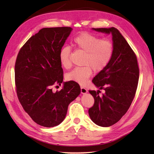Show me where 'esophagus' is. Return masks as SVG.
<instances>
[{
  "mask_svg": "<svg viewBox=\"0 0 154 154\" xmlns=\"http://www.w3.org/2000/svg\"><path fill=\"white\" fill-rule=\"evenodd\" d=\"M87 92H88V91L85 88L81 87V92H82V94H86V93H87Z\"/></svg>",
  "mask_w": 154,
  "mask_h": 154,
  "instance_id": "1",
  "label": "esophagus"
}]
</instances>
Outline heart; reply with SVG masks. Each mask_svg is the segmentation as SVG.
Instances as JSON below:
<instances>
[{
  "label": "heart",
  "instance_id": "obj_1",
  "mask_svg": "<svg viewBox=\"0 0 154 154\" xmlns=\"http://www.w3.org/2000/svg\"><path fill=\"white\" fill-rule=\"evenodd\" d=\"M73 45L77 49L85 53L83 62L85 66L74 68L67 74L66 78L68 81L84 85L92 75L93 70L96 72H100L109 64L114 54V45L109 40L101 39L99 36L87 32L76 36L73 40ZM59 57L64 68L71 67L69 47L63 48Z\"/></svg>",
  "mask_w": 154,
  "mask_h": 154
}]
</instances>
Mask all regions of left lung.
<instances>
[{"label":"left lung","mask_w":154,"mask_h":154,"mask_svg":"<svg viewBox=\"0 0 154 154\" xmlns=\"http://www.w3.org/2000/svg\"><path fill=\"white\" fill-rule=\"evenodd\" d=\"M112 34L114 54L107 67L93 78L92 83L100 89L89 91L94 103L88 109L91 120L100 127H107L117 123L126 114L136 95L139 69L136 54L127 40L115 27L92 28Z\"/></svg>","instance_id":"left-lung-1"}]
</instances>
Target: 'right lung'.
I'll return each mask as SVG.
<instances>
[{"label":"right lung","instance_id":"obj_1","mask_svg":"<svg viewBox=\"0 0 154 154\" xmlns=\"http://www.w3.org/2000/svg\"><path fill=\"white\" fill-rule=\"evenodd\" d=\"M72 29L45 27L32 36L20 49L15 66L17 94L23 109L35 123L53 127L66 118L69 103L80 94L77 83L63 82L60 52Z\"/></svg>","mask_w":154,"mask_h":154}]
</instances>
